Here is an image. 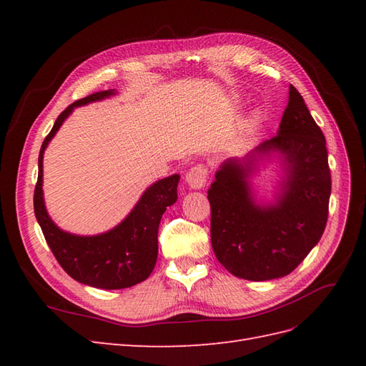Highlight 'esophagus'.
Instances as JSON below:
<instances>
[{
	"label": "esophagus",
	"mask_w": 366,
	"mask_h": 366,
	"mask_svg": "<svg viewBox=\"0 0 366 366\" xmlns=\"http://www.w3.org/2000/svg\"><path fill=\"white\" fill-rule=\"evenodd\" d=\"M207 182V168L203 164H195L191 171L186 174V183L191 189H202Z\"/></svg>",
	"instance_id": "1"
}]
</instances>
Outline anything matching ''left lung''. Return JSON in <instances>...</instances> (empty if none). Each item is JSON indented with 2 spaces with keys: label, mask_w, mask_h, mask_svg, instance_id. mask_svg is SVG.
<instances>
[{
  "label": "left lung",
  "mask_w": 366,
  "mask_h": 366,
  "mask_svg": "<svg viewBox=\"0 0 366 366\" xmlns=\"http://www.w3.org/2000/svg\"><path fill=\"white\" fill-rule=\"evenodd\" d=\"M322 131L293 85L278 134L244 157L219 164L210 184V241L232 274L270 281L292 273L322 237L331 194ZM278 157L283 179L273 204L256 200L249 177L261 161Z\"/></svg>",
  "instance_id": "8db88e82"
}]
</instances>
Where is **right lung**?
<instances>
[{
  "mask_svg": "<svg viewBox=\"0 0 366 366\" xmlns=\"http://www.w3.org/2000/svg\"><path fill=\"white\" fill-rule=\"evenodd\" d=\"M117 94L99 92L69 105L44 139L38 159V182L33 197L35 215L49 247L61 267L77 282L104 290L128 289L145 281L157 261L159 224L168 206L177 202L180 175L174 174L152 183L120 223L99 235H74L59 229L50 218L42 192V159L50 140L73 109Z\"/></svg>",
  "mask_w": 366,
  "mask_h": 366,
  "instance_id": "1",
  "label": "right lung"
}]
</instances>
